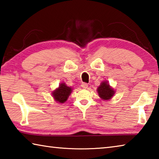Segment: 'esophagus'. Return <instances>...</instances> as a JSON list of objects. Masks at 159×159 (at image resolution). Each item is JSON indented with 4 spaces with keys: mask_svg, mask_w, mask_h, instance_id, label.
I'll use <instances>...</instances> for the list:
<instances>
[{
    "mask_svg": "<svg viewBox=\"0 0 159 159\" xmlns=\"http://www.w3.org/2000/svg\"><path fill=\"white\" fill-rule=\"evenodd\" d=\"M81 87L83 88V89H86V88H88V85L87 84V83H83L82 84H81Z\"/></svg>",
    "mask_w": 159,
    "mask_h": 159,
    "instance_id": "34e87169",
    "label": "esophagus"
}]
</instances>
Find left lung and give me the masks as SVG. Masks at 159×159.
Here are the masks:
<instances>
[{
	"label": "left lung",
	"instance_id": "1",
	"mask_svg": "<svg viewBox=\"0 0 159 159\" xmlns=\"http://www.w3.org/2000/svg\"><path fill=\"white\" fill-rule=\"evenodd\" d=\"M98 95L102 100L108 101L114 97L115 90L107 80L102 81L100 85L97 89Z\"/></svg>",
	"mask_w": 159,
	"mask_h": 159
}]
</instances>
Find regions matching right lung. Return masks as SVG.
I'll return each mask as SVG.
<instances>
[{
  "label": "right lung",
  "instance_id": "obj_1",
  "mask_svg": "<svg viewBox=\"0 0 159 159\" xmlns=\"http://www.w3.org/2000/svg\"><path fill=\"white\" fill-rule=\"evenodd\" d=\"M71 87H69L65 83H61L59 87L52 92V96L54 99L60 104L65 102L72 92Z\"/></svg>",
  "mask_w": 159,
  "mask_h": 159
}]
</instances>
